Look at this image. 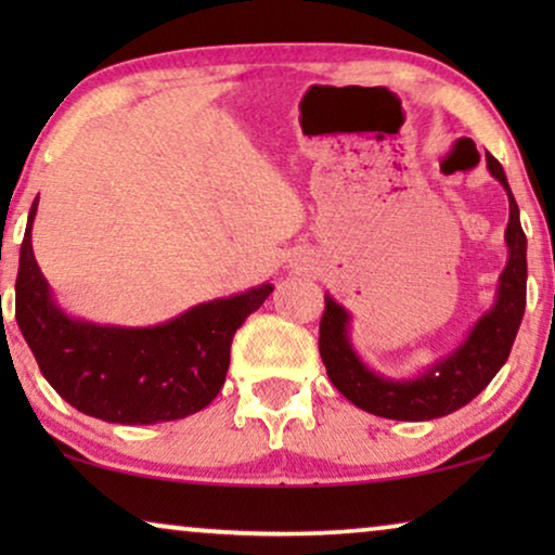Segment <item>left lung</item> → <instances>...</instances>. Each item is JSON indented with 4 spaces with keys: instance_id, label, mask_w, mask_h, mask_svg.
I'll use <instances>...</instances> for the list:
<instances>
[{
    "instance_id": "8db88e82",
    "label": "left lung",
    "mask_w": 555,
    "mask_h": 555,
    "mask_svg": "<svg viewBox=\"0 0 555 555\" xmlns=\"http://www.w3.org/2000/svg\"><path fill=\"white\" fill-rule=\"evenodd\" d=\"M488 169L503 184L511 202L505 245L507 264L498 280L495 302L477 318L467 338L427 371L412 378H391L376 374L361 361L351 344V313L325 293V313L321 318V359L333 386L363 412L399 422H429L457 412L488 386L511 356L526 313V232L520 227V209L507 184L503 166L492 154H485Z\"/></svg>"
}]
</instances>
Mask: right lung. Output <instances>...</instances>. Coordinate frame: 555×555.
Returning <instances> with one entry per match:
<instances>
[{"instance_id": "right-lung-1", "label": "right lung", "mask_w": 555, "mask_h": 555, "mask_svg": "<svg viewBox=\"0 0 555 555\" xmlns=\"http://www.w3.org/2000/svg\"><path fill=\"white\" fill-rule=\"evenodd\" d=\"M29 207L17 270V325L48 384L78 412L113 424L184 420L211 404L230 369L234 333L268 300L270 283L184 310L149 328L67 315L33 253Z\"/></svg>"}]
</instances>
